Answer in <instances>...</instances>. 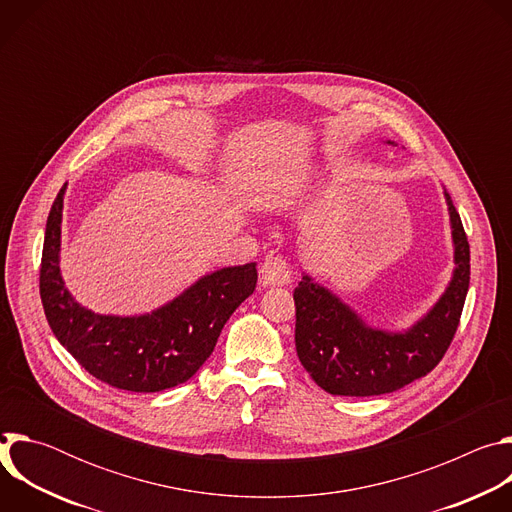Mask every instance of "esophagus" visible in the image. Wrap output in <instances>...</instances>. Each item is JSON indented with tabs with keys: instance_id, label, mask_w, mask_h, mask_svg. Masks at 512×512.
<instances>
[{
	"instance_id": "esophagus-1",
	"label": "esophagus",
	"mask_w": 512,
	"mask_h": 512,
	"mask_svg": "<svg viewBox=\"0 0 512 512\" xmlns=\"http://www.w3.org/2000/svg\"><path fill=\"white\" fill-rule=\"evenodd\" d=\"M291 281V271L281 255H269L259 269V283L263 287H279Z\"/></svg>"
}]
</instances>
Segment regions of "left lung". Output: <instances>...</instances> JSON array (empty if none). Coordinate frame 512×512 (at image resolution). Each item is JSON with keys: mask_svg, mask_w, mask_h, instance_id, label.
Instances as JSON below:
<instances>
[{"mask_svg": "<svg viewBox=\"0 0 512 512\" xmlns=\"http://www.w3.org/2000/svg\"><path fill=\"white\" fill-rule=\"evenodd\" d=\"M387 145H397L387 139ZM454 269L437 302L409 328L373 326L338 294L302 273L294 291L296 350L304 369L330 395L373 397L425 377L446 354L470 285V245L460 214L444 190Z\"/></svg>", "mask_w": 512, "mask_h": 512, "instance_id": "left-lung-1", "label": "left lung"}]
</instances>
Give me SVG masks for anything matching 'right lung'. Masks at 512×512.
I'll use <instances>...</instances> for the list:
<instances>
[{
    "instance_id": "1",
    "label": "right lung",
    "mask_w": 512,
    "mask_h": 512,
    "mask_svg": "<svg viewBox=\"0 0 512 512\" xmlns=\"http://www.w3.org/2000/svg\"><path fill=\"white\" fill-rule=\"evenodd\" d=\"M64 194L66 184L48 214L40 267V298L56 340L87 373L115 389L158 393L186 383L255 291L257 263L214 269L152 312H93L75 300L60 273Z\"/></svg>"
}]
</instances>
